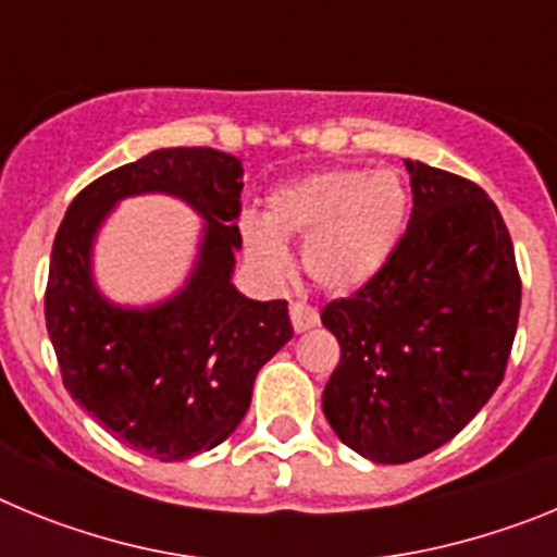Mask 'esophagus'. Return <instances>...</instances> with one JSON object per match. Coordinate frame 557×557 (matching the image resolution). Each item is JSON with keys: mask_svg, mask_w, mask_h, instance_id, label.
<instances>
[{"mask_svg": "<svg viewBox=\"0 0 557 557\" xmlns=\"http://www.w3.org/2000/svg\"><path fill=\"white\" fill-rule=\"evenodd\" d=\"M289 321H293L295 332L301 334V332H307V329L318 326V312H314L309 304L293 301V304H289Z\"/></svg>", "mask_w": 557, "mask_h": 557, "instance_id": "esophagus-1", "label": "esophagus"}]
</instances>
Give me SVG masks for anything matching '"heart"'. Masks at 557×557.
I'll return each instance as SVG.
<instances>
[{
	"label": "heart",
	"instance_id": "1",
	"mask_svg": "<svg viewBox=\"0 0 557 557\" xmlns=\"http://www.w3.org/2000/svg\"><path fill=\"white\" fill-rule=\"evenodd\" d=\"M405 220L407 189L396 172L329 170L270 191L264 220L245 214L239 231L262 273H287L282 243H304L309 278L329 293H351L385 268Z\"/></svg>",
	"mask_w": 557,
	"mask_h": 557
}]
</instances>
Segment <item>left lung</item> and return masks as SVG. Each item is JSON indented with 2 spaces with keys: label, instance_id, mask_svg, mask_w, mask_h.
<instances>
[{
  "label": "left lung",
  "instance_id": "1",
  "mask_svg": "<svg viewBox=\"0 0 557 557\" xmlns=\"http://www.w3.org/2000/svg\"><path fill=\"white\" fill-rule=\"evenodd\" d=\"M405 164L407 231L371 282L321 312L339 343L323 412L373 462L418 460L469 424L505 376L521 307L494 200L455 172Z\"/></svg>",
  "mask_w": 557,
  "mask_h": 557
}]
</instances>
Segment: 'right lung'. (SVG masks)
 <instances>
[{
    "mask_svg": "<svg viewBox=\"0 0 557 557\" xmlns=\"http://www.w3.org/2000/svg\"><path fill=\"white\" fill-rule=\"evenodd\" d=\"M166 190L210 223L190 284L152 310L108 305L90 282V239L116 199ZM243 161L166 147L116 166L72 200L52 243L44 314L63 387L131 449L186 460L220 446L250 407L259 368L293 337L287 301H250L231 284Z\"/></svg>",
    "mask_w": 557,
    "mask_h": 557,
    "instance_id": "obj_1",
    "label": "right lung"
}]
</instances>
